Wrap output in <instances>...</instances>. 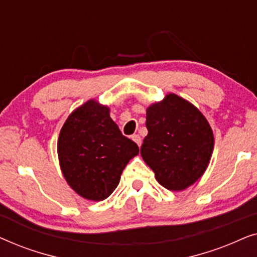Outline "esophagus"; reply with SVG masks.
Instances as JSON below:
<instances>
[{"instance_id":"1","label":"esophagus","mask_w":257,"mask_h":257,"mask_svg":"<svg viewBox=\"0 0 257 257\" xmlns=\"http://www.w3.org/2000/svg\"><path fill=\"white\" fill-rule=\"evenodd\" d=\"M132 140H133V142H135L139 147L142 146V138H140V136H138V135H133V136H132Z\"/></svg>"}]
</instances>
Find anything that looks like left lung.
I'll return each instance as SVG.
<instances>
[{
    "label": "left lung",
    "mask_w": 257,
    "mask_h": 257,
    "mask_svg": "<svg viewBox=\"0 0 257 257\" xmlns=\"http://www.w3.org/2000/svg\"><path fill=\"white\" fill-rule=\"evenodd\" d=\"M143 159L161 186L182 191L205 173L214 149L207 119L194 105L174 93L146 110Z\"/></svg>",
    "instance_id": "8db88e82"
}]
</instances>
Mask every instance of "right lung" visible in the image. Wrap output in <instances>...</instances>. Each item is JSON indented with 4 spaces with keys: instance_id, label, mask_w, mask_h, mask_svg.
Wrapping results in <instances>:
<instances>
[{
    "instance_id": "right-lung-1",
    "label": "right lung",
    "mask_w": 257,
    "mask_h": 257,
    "mask_svg": "<svg viewBox=\"0 0 257 257\" xmlns=\"http://www.w3.org/2000/svg\"><path fill=\"white\" fill-rule=\"evenodd\" d=\"M57 151L65 180L84 199L101 201L117 188L120 175L139 147L121 135L110 108L89 100L63 125Z\"/></svg>"
}]
</instances>
